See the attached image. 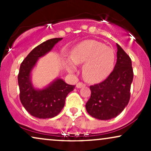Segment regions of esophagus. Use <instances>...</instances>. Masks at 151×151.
<instances>
[{
  "label": "esophagus",
  "instance_id": "1",
  "mask_svg": "<svg viewBox=\"0 0 151 151\" xmlns=\"http://www.w3.org/2000/svg\"><path fill=\"white\" fill-rule=\"evenodd\" d=\"M85 86V84H84V83H82V82H79V83H77V88H81V87H82V86Z\"/></svg>",
  "mask_w": 151,
  "mask_h": 151
}]
</instances>
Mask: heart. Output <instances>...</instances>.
<instances>
[{
	"label": "heart",
	"mask_w": 151,
	"mask_h": 151,
	"mask_svg": "<svg viewBox=\"0 0 151 151\" xmlns=\"http://www.w3.org/2000/svg\"><path fill=\"white\" fill-rule=\"evenodd\" d=\"M70 60L66 62L70 72L77 70L76 65H82L83 77L89 82H97L105 79L111 72L115 62L113 49L104 43L89 40L79 43L71 52Z\"/></svg>",
	"instance_id": "1"
}]
</instances>
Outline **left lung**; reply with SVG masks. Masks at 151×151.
<instances>
[{"instance_id":"1","label":"left lung","mask_w":151,"mask_h":151,"mask_svg":"<svg viewBox=\"0 0 151 151\" xmlns=\"http://www.w3.org/2000/svg\"><path fill=\"white\" fill-rule=\"evenodd\" d=\"M114 70L101 83L90 86L91 97L86 104L89 115L100 120L116 117L129 104L133 72L130 57L119 45Z\"/></svg>"}]
</instances>
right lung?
<instances>
[{
    "label": "right lung",
    "instance_id": "add662e5",
    "mask_svg": "<svg viewBox=\"0 0 151 151\" xmlns=\"http://www.w3.org/2000/svg\"><path fill=\"white\" fill-rule=\"evenodd\" d=\"M62 37L52 38L35 47L20 65L18 76L20 99L30 115L38 119H50L60 113L65 99L75 86L62 79H57L42 89H36L31 81L30 73L38 59L45 55Z\"/></svg>",
    "mask_w": 151,
    "mask_h": 151
}]
</instances>
